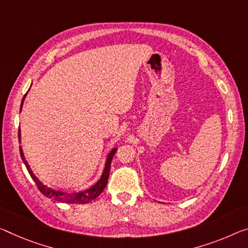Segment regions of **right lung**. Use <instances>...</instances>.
I'll list each match as a JSON object with an SVG mask.
<instances>
[{
  "label": "right lung",
  "mask_w": 248,
  "mask_h": 248,
  "mask_svg": "<svg viewBox=\"0 0 248 248\" xmlns=\"http://www.w3.org/2000/svg\"><path fill=\"white\" fill-rule=\"evenodd\" d=\"M24 97H25V95H24ZM24 97H23V101H24ZM23 101H22V103H23ZM21 109H22V105H21ZM18 142H21L20 129H18ZM115 153H116V148H114V150H112L111 153L108 154V159H106L104 172H103L102 177L100 178V181H98L96 184L92 186L91 188L84 190V192L68 193L67 194V193L58 192V190L48 188L47 186L42 184L39 178H37L35 175L33 174L32 170L30 169L29 164H28V162H26V159L24 157V154H23L22 147H20V154H21L22 161H23V163L25 164L26 169H28L30 175H31V177L33 178V181L35 182V184L37 186V188L40 189V192L43 194V195L47 196L48 199H54L56 201L63 202V203H68V204H86V203H90V202H92L93 200L96 199L98 195H100V194L106 187V184H108V176H109V170H111L112 158H113V156Z\"/></svg>",
  "instance_id": "obj_1"
}]
</instances>
